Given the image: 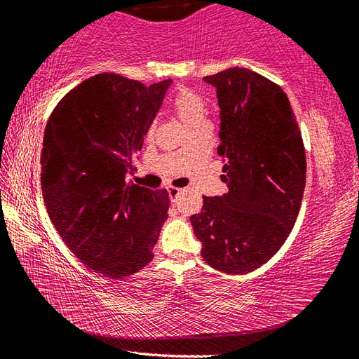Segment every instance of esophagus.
<instances>
[{
    "mask_svg": "<svg viewBox=\"0 0 359 359\" xmlns=\"http://www.w3.org/2000/svg\"><path fill=\"white\" fill-rule=\"evenodd\" d=\"M184 191V188H177V187H169V194H171V199L175 203L179 199V196Z\"/></svg>",
    "mask_w": 359,
    "mask_h": 359,
    "instance_id": "1",
    "label": "esophagus"
}]
</instances>
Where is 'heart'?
I'll return each instance as SVG.
<instances>
[{"label":"heart","instance_id":"obj_1","mask_svg":"<svg viewBox=\"0 0 359 359\" xmlns=\"http://www.w3.org/2000/svg\"><path fill=\"white\" fill-rule=\"evenodd\" d=\"M171 109L185 125L188 133L203 128V126H209L208 100L191 88L184 87L177 90V93L171 100Z\"/></svg>","mask_w":359,"mask_h":359}]
</instances>
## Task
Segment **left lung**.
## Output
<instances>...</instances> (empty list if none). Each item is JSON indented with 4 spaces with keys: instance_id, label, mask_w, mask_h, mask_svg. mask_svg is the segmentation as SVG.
Segmentation results:
<instances>
[{
    "instance_id": "8db88e82",
    "label": "left lung",
    "mask_w": 359,
    "mask_h": 359,
    "mask_svg": "<svg viewBox=\"0 0 359 359\" xmlns=\"http://www.w3.org/2000/svg\"><path fill=\"white\" fill-rule=\"evenodd\" d=\"M220 104L222 180L229 191L203 196L190 222L204 261L247 274L278 252L294 226L306 187V150L288 96L247 68L205 76Z\"/></svg>"
}]
</instances>
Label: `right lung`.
<instances>
[{"instance_id": "obj_1", "label": "right lung", "mask_w": 359, "mask_h": 359, "mask_svg": "<svg viewBox=\"0 0 359 359\" xmlns=\"http://www.w3.org/2000/svg\"><path fill=\"white\" fill-rule=\"evenodd\" d=\"M171 82L145 87L101 72L66 93L48 117L41 155L48 217L69 250L100 274L123 278L154 259L169 193L128 184L126 174Z\"/></svg>"}]
</instances>
